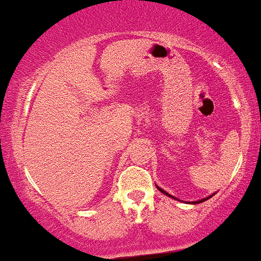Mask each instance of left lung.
<instances>
[{
  "label": "left lung",
  "instance_id": "left-lung-1",
  "mask_svg": "<svg viewBox=\"0 0 261 261\" xmlns=\"http://www.w3.org/2000/svg\"><path fill=\"white\" fill-rule=\"evenodd\" d=\"M156 188H158V190H159V191H161V192H162V193H165V195H167V196H170V197H172V199H175L174 196H171V195H168V193H167V192H166V191H163V190H162V188H159V187H156ZM209 197H212V196H209ZM209 197H206V199H202V200H200V201H195V202H193V204H196V202H197V204H199V202H202V201H205V200H208V199H209Z\"/></svg>",
  "mask_w": 261,
  "mask_h": 261
}]
</instances>
